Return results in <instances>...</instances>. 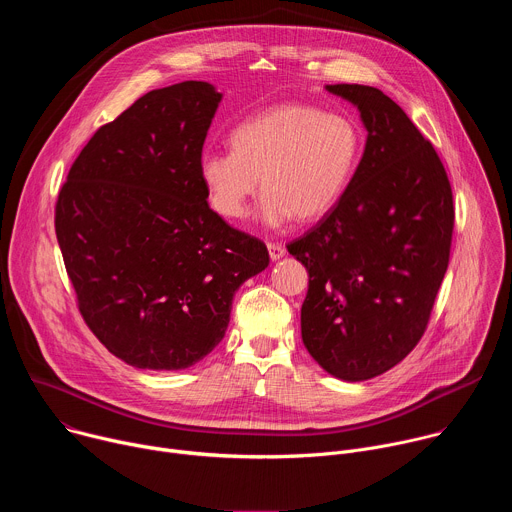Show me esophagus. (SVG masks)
<instances>
[{
    "label": "esophagus",
    "mask_w": 512,
    "mask_h": 512,
    "mask_svg": "<svg viewBox=\"0 0 512 512\" xmlns=\"http://www.w3.org/2000/svg\"><path fill=\"white\" fill-rule=\"evenodd\" d=\"M267 249H269V257L273 261H277V259H281L285 255V247L279 245V243H267Z\"/></svg>",
    "instance_id": "obj_1"
}]
</instances>
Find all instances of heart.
I'll return each mask as SVG.
<instances>
[{
  "mask_svg": "<svg viewBox=\"0 0 512 512\" xmlns=\"http://www.w3.org/2000/svg\"><path fill=\"white\" fill-rule=\"evenodd\" d=\"M231 148L200 158L212 208L225 218H241L261 178V216L279 227L294 216L316 221L340 202L360 162L362 131L348 115L281 103L239 123Z\"/></svg>",
  "mask_w": 512,
  "mask_h": 512,
  "instance_id": "b5f03b06",
  "label": "heart"
}]
</instances>
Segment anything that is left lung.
<instances>
[{
    "label": "left lung",
    "instance_id": "left-lung-1",
    "mask_svg": "<svg viewBox=\"0 0 512 512\" xmlns=\"http://www.w3.org/2000/svg\"><path fill=\"white\" fill-rule=\"evenodd\" d=\"M326 89L358 107L367 145L340 202L287 251L310 273L308 352L356 383L421 340L450 263L454 198L440 156L391 97L367 85Z\"/></svg>",
    "mask_w": 512,
    "mask_h": 512
}]
</instances>
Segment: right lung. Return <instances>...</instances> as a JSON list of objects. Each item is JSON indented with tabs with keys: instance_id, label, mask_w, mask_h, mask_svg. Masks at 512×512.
<instances>
[{
	"instance_id": "add662e5",
	"label": "right lung",
	"mask_w": 512,
	"mask_h": 512,
	"mask_svg": "<svg viewBox=\"0 0 512 512\" xmlns=\"http://www.w3.org/2000/svg\"><path fill=\"white\" fill-rule=\"evenodd\" d=\"M221 97L202 81L145 93L95 131L58 192L79 312L135 369L202 360L225 336L235 291L269 265L265 243L206 202L198 166Z\"/></svg>"
}]
</instances>
